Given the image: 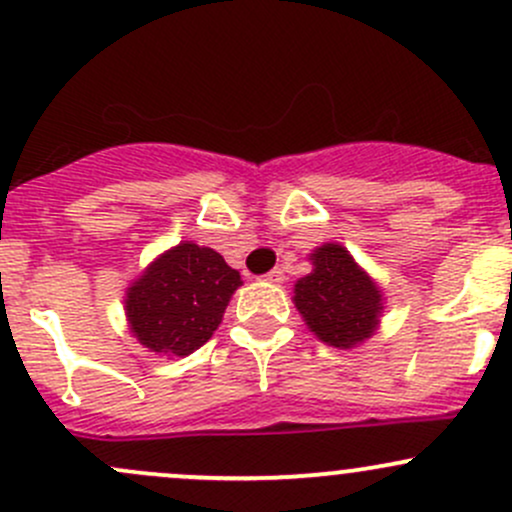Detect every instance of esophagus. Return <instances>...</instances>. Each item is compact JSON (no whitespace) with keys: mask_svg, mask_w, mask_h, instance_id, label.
<instances>
[{"mask_svg":"<svg viewBox=\"0 0 512 512\" xmlns=\"http://www.w3.org/2000/svg\"><path fill=\"white\" fill-rule=\"evenodd\" d=\"M262 279H265V282H270V284H282L284 282V270H282V267H274V270L267 272Z\"/></svg>","mask_w":512,"mask_h":512,"instance_id":"esophagus-1","label":"esophagus"}]
</instances>
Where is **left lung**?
Here are the masks:
<instances>
[{
	"mask_svg": "<svg viewBox=\"0 0 512 512\" xmlns=\"http://www.w3.org/2000/svg\"><path fill=\"white\" fill-rule=\"evenodd\" d=\"M314 272L294 284V304L311 331L336 348L365 341L378 326L380 292L341 245H321L311 255Z\"/></svg>",
	"mask_w": 512,
	"mask_h": 512,
	"instance_id": "8db88e82",
	"label": "left lung"
}]
</instances>
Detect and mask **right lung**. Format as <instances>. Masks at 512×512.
Instances as JSON below:
<instances>
[{
    "instance_id": "right-lung-1",
    "label": "right lung",
    "mask_w": 512,
    "mask_h": 512,
    "mask_svg": "<svg viewBox=\"0 0 512 512\" xmlns=\"http://www.w3.org/2000/svg\"><path fill=\"white\" fill-rule=\"evenodd\" d=\"M240 274L211 250L181 242L164 252L127 292L134 336L149 351L188 355L218 328Z\"/></svg>"
}]
</instances>
